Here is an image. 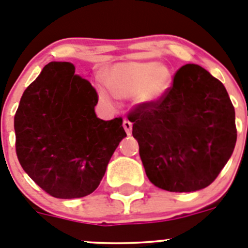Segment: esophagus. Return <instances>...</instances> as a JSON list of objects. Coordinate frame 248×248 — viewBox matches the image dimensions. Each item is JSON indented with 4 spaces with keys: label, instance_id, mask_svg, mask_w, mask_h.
<instances>
[{
    "label": "esophagus",
    "instance_id": "1",
    "mask_svg": "<svg viewBox=\"0 0 248 248\" xmlns=\"http://www.w3.org/2000/svg\"><path fill=\"white\" fill-rule=\"evenodd\" d=\"M124 128L126 131L127 135H131L132 133V124L128 121V120H124Z\"/></svg>",
    "mask_w": 248,
    "mask_h": 248
}]
</instances>
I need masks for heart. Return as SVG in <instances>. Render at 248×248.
Returning <instances> with one entry per match:
<instances>
[{
  "label": "heart",
  "instance_id": "b5f03b06",
  "mask_svg": "<svg viewBox=\"0 0 248 248\" xmlns=\"http://www.w3.org/2000/svg\"><path fill=\"white\" fill-rule=\"evenodd\" d=\"M171 84V73L157 62H132L117 64L106 77V86L119 97L135 95L140 104L151 105L162 99ZM106 89H100L102 101L112 105V96Z\"/></svg>",
  "mask_w": 248,
  "mask_h": 248
}]
</instances>
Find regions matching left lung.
Listing matches in <instances>:
<instances>
[{
  "instance_id": "left-lung-1",
  "label": "left lung",
  "mask_w": 248,
  "mask_h": 248,
  "mask_svg": "<svg viewBox=\"0 0 248 248\" xmlns=\"http://www.w3.org/2000/svg\"><path fill=\"white\" fill-rule=\"evenodd\" d=\"M147 177L163 190L190 193L216 179L237 138L235 108L209 71L186 64L157 102L128 115Z\"/></svg>"
}]
</instances>
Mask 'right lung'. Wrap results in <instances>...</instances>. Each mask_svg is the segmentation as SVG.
<instances>
[{
	"label": "right lung",
	"mask_w": 248,
	"mask_h": 248,
	"mask_svg": "<svg viewBox=\"0 0 248 248\" xmlns=\"http://www.w3.org/2000/svg\"><path fill=\"white\" fill-rule=\"evenodd\" d=\"M68 62H52L24 90L15 115L22 168L49 195L82 198L99 186L122 138V119L95 113L99 97Z\"/></svg>",
	"instance_id": "1"
}]
</instances>
